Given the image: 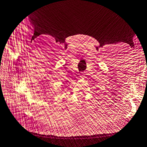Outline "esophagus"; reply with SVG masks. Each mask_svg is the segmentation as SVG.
Masks as SVG:
<instances>
[{
    "label": "esophagus",
    "instance_id": "esophagus-1",
    "mask_svg": "<svg viewBox=\"0 0 147 147\" xmlns=\"http://www.w3.org/2000/svg\"><path fill=\"white\" fill-rule=\"evenodd\" d=\"M83 77V76H82H82H81V78H82Z\"/></svg>",
    "mask_w": 147,
    "mask_h": 147
}]
</instances>
